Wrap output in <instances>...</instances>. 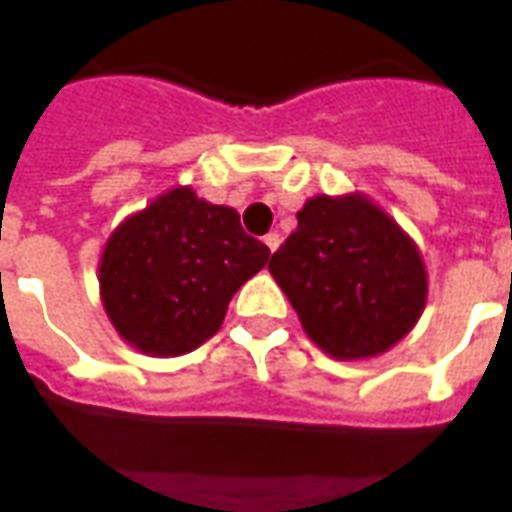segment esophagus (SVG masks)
Instances as JSON below:
<instances>
[{
  "instance_id": "esophagus-1",
  "label": "esophagus",
  "mask_w": 512,
  "mask_h": 512,
  "mask_svg": "<svg viewBox=\"0 0 512 512\" xmlns=\"http://www.w3.org/2000/svg\"><path fill=\"white\" fill-rule=\"evenodd\" d=\"M264 245H267V248H270L272 253L278 251V245H280V234H275V232L267 234V237H264Z\"/></svg>"
}]
</instances>
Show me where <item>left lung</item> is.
Here are the masks:
<instances>
[{
  "instance_id": "8db88e82",
  "label": "left lung",
  "mask_w": 512,
  "mask_h": 512,
  "mask_svg": "<svg viewBox=\"0 0 512 512\" xmlns=\"http://www.w3.org/2000/svg\"><path fill=\"white\" fill-rule=\"evenodd\" d=\"M270 272L307 337L337 361L391 351L429 297L416 240L361 191L307 199Z\"/></svg>"
}]
</instances>
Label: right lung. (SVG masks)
<instances>
[{"mask_svg":"<svg viewBox=\"0 0 512 512\" xmlns=\"http://www.w3.org/2000/svg\"><path fill=\"white\" fill-rule=\"evenodd\" d=\"M270 261L242 232L234 207L175 186L126 215L99 256V299L118 337L148 356H183L207 343L237 288Z\"/></svg>","mask_w":512,"mask_h":512,"instance_id":"add662e5","label":"right lung"}]
</instances>
